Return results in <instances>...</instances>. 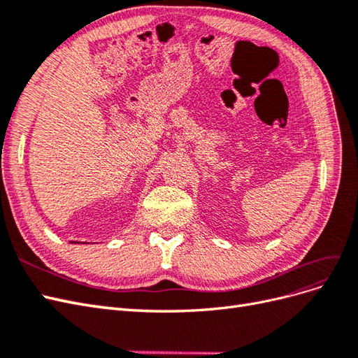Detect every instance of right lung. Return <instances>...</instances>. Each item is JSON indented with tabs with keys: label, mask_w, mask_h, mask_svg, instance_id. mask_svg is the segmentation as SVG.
<instances>
[{
	"label": "right lung",
	"mask_w": 358,
	"mask_h": 358,
	"mask_svg": "<svg viewBox=\"0 0 358 358\" xmlns=\"http://www.w3.org/2000/svg\"><path fill=\"white\" fill-rule=\"evenodd\" d=\"M73 243H74V242H73Z\"/></svg>",
	"instance_id": "obj_1"
}]
</instances>
